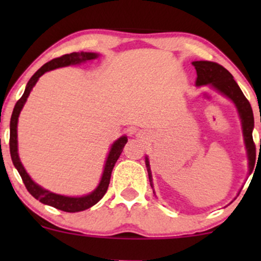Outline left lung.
<instances>
[{"mask_svg":"<svg viewBox=\"0 0 261 261\" xmlns=\"http://www.w3.org/2000/svg\"><path fill=\"white\" fill-rule=\"evenodd\" d=\"M193 65L196 70V87L210 86L215 91L227 97L234 104L238 112L239 119L242 122V130H243V137L245 148H247L248 161H249V174L254 168L255 162V145L253 141V128H254V115L251 110L250 103L244 97L243 92L237 85V82L223 66L218 65L217 62L212 61H194ZM146 167H147L148 178L151 187L153 189V181H152L151 167H149L148 157L146 155ZM154 193V190H153Z\"/></svg>","mask_w":261,"mask_h":261,"instance_id":"left-lung-1","label":"left lung"}]
</instances>
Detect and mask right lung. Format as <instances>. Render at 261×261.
I'll list each match as a JSON object with an SVG mask.
<instances>
[{
	"mask_svg": "<svg viewBox=\"0 0 261 261\" xmlns=\"http://www.w3.org/2000/svg\"><path fill=\"white\" fill-rule=\"evenodd\" d=\"M99 56V54L97 53H71L66 54V55L61 56V58H56L51 60V61L46 62V64L41 66L40 68L32 76V79L28 81L25 86V91L23 93V95L20 97V99L17 101L16 106H14L13 113L11 116V124H10V152H11V158L13 162L14 167L19 173V175L22 176V180L24 182L27 190L32 194L35 199L39 200L44 205L53 206V207L61 210L65 212H80L83 210H87L92 207L93 205H95L99 200L106 195L108 187H109L110 182V176H112V172L114 166H115L116 161L120 157L122 148H124L125 143L127 142V136H121L119 137L115 142L113 143L112 147H110L109 153H108L106 164H104L103 174H101L100 181L98 184V187L92 191V193L87 194L83 196H66V195H60V194H55L53 191L46 190L43 187L37 184L31 175L27 173L24 167H23L22 162H20L19 154H18V135H17V126H18V118H19V114L22 112L23 107H24L27 99H28L29 94H31L33 87L37 85L38 80L45 72H49V71L55 70V68L60 67H66V66H73V65H80L83 62L91 61V60L97 59Z\"/></svg>",
	"mask_w": 261,
	"mask_h": 261,
	"instance_id": "1",
	"label": "right lung"
}]
</instances>
